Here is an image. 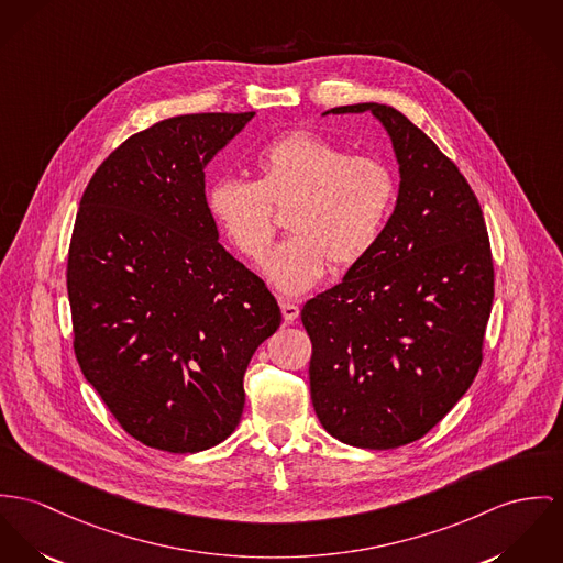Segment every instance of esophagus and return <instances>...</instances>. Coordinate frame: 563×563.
I'll return each mask as SVG.
<instances>
[{"instance_id": "34e87169", "label": "esophagus", "mask_w": 563, "mask_h": 563, "mask_svg": "<svg viewBox=\"0 0 563 563\" xmlns=\"http://www.w3.org/2000/svg\"><path fill=\"white\" fill-rule=\"evenodd\" d=\"M280 310H283V319H285V323H294V321L300 317V308H298L296 303L291 302V300L280 298Z\"/></svg>"}]
</instances>
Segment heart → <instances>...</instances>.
Here are the masks:
<instances>
[{
	"label": "heart",
	"mask_w": 563,
	"mask_h": 563,
	"mask_svg": "<svg viewBox=\"0 0 563 563\" xmlns=\"http://www.w3.org/2000/svg\"><path fill=\"white\" fill-rule=\"evenodd\" d=\"M255 167L260 179L220 175L206 206L220 233L251 261H263L274 238L272 206H287L291 235L265 263V278L285 296L312 289L330 269H349L382 240L396 179L388 165L351 152L317 132L300 130L267 143Z\"/></svg>",
	"instance_id": "heart-1"
}]
</instances>
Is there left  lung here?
I'll list each match as a JSON object with an SVG mask.
<instances>
[{"label": "left lung", "instance_id": "1", "mask_svg": "<svg viewBox=\"0 0 563 563\" xmlns=\"http://www.w3.org/2000/svg\"><path fill=\"white\" fill-rule=\"evenodd\" d=\"M373 113L398 163V197L377 246L332 289L303 303L312 341L310 398L339 441L411 443L470 389L493 306V260L476 195L456 165L400 111Z\"/></svg>", "mask_w": 563, "mask_h": 563}]
</instances>
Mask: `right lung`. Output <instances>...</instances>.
<instances>
[{
    "instance_id": "obj_1",
    "label": "right lung",
    "mask_w": 563,
    "mask_h": 563,
    "mask_svg": "<svg viewBox=\"0 0 563 563\" xmlns=\"http://www.w3.org/2000/svg\"><path fill=\"white\" fill-rule=\"evenodd\" d=\"M253 115H177L132 134L79 206L66 274L79 366L120 427L163 452L235 431L249 362L280 325L206 206V167Z\"/></svg>"
}]
</instances>
